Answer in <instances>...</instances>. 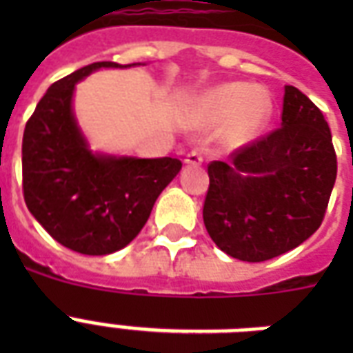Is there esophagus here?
<instances>
[{"label": "esophagus", "instance_id": "1", "mask_svg": "<svg viewBox=\"0 0 353 353\" xmlns=\"http://www.w3.org/2000/svg\"><path fill=\"white\" fill-rule=\"evenodd\" d=\"M185 163L190 166H199L203 163V155L199 150H192V152H188L187 157H185Z\"/></svg>", "mask_w": 353, "mask_h": 353}]
</instances>
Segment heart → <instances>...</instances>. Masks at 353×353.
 <instances>
[{"instance_id":"1","label":"heart","mask_w":353,"mask_h":353,"mask_svg":"<svg viewBox=\"0 0 353 353\" xmlns=\"http://www.w3.org/2000/svg\"><path fill=\"white\" fill-rule=\"evenodd\" d=\"M194 113L207 126L225 124V143L240 146L265 128L273 113V102L271 95L260 85L232 82L207 91L196 104Z\"/></svg>"}]
</instances>
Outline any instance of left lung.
<instances>
[{"label": "left lung", "mask_w": 353, "mask_h": 353, "mask_svg": "<svg viewBox=\"0 0 353 353\" xmlns=\"http://www.w3.org/2000/svg\"><path fill=\"white\" fill-rule=\"evenodd\" d=\"M335 177L337 157L323 112L285 85L280 128L209 165L207 232L243 262L280 256L321 227Z\"/></svg>", "instance_id": "left-lung-1"}]
</instances>
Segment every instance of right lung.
<instances>
[{
	"instance_id": "add662e5",
	"label": "right lung",
	"mask_w": 353,
	"mask_h": 353,
	"mask_svg": "<svg viewBox=\"0 0 353 353\" xmlns=\"http://www.w3.org/2000/svg\"><path fill=\"white\" fill-rule=\"evenodd\" d=\"M95 62L47 90L25 124L21 144L23 198L49 234L71 251L102 256L141 232L155 199L181 170L174 157L141 159L91 152L73 113L77 82L101 68Z\"/></svg>"
}]
</instances>
